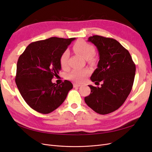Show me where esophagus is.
<instances>
[{
    "mask_svg": "<svg viewBox=\"0 0 152 152\" xmlns=\"http://www.w3.org/2000/svg\"><path fill=\"white\" fill-rule=\"evenodd\" d=\"M81 85L79 84H77V83H74L73 84V87H80Z\"/></svg>",
    "mask_w": 152,
    "mask_h": 152,
    "instance_id": "34e87169",
    "label": "esophagus"
}]
</instances>
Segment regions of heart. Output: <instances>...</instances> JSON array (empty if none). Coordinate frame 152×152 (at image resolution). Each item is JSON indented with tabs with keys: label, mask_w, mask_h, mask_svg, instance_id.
Instances as JSON below:
<instances>
[{
	"label": "heart",
	"mask_w": 152,
	"mask_h": 152,
	"mask_svg": "<svg viewBox=\"0 0 152 152\" xmlns=\"http://www.w3.org/2000/svg\"><path fill=\"white\" fill-rule=\"evenodd\" d=\"M73 49L75 52L80 54L87 61L91 63H94L96 61V59L94 56L95 53V49L93 45L87 42L84 40H79L73 44ZM70 56V53L68 50L64 51L59 58V63L61 66L63 68H66L68 65V58ZM89 71L87 69L84 70H72L68 75V78L70 79L77 82H81L83 81L85 77L88 75Z\"/></svg>",
	"instance_id": "1"
}]
</instances>
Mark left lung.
Wrapping results in <instances>:
<instances>
[{
    "label": "left lung",
    "instance_id": "8db88e82",
    "mask_svg": "<svg viewBox=\"0 0 152 152\" xmlns=\"http://www.w3.org/2000/svg\"><path fill=\"white\" fill-rule=\"evenodd\" d=\"M88 41L97 47L99 54L91 80L102 84L99 87L89 85L91 94L84 101L96 113L108 114L120 108L130 94L136 65L130 53L115 39L93 35Z\"/></svg>",
    "mask_w": 152,
    "mask_h": 152
}]
</instances>
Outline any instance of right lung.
<instances>
[{
    "label": "right lung",
    "mask_w": 152,
    "mask_h": 152,
    "mask_svg": "<svg viewBox=\"0 0 152 152\" xmlns=\"http://www.w3.org/2000/svg\"><path fill=\"white\" fill-rule=\"evenodd\" d=\"M75 39L50 37L31 42L18 58L16 84L25 102L35 111L53 112L73 88L68 80L58 85L51 80L61 70V54Z\"/></svg>",
    "instance_id": "1"
}]
</instances>
